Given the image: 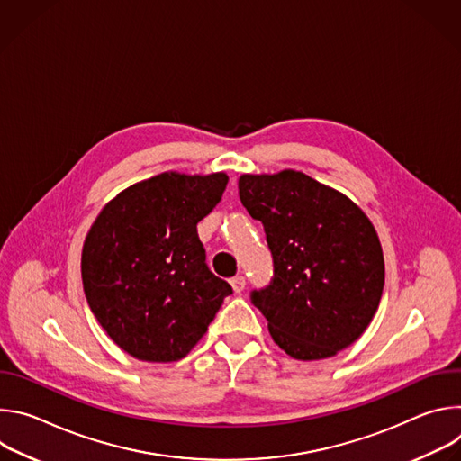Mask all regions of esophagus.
Instances as JSON below:
<instances>
[{"mask_svg": "<svg viewBox=\"0 0 461 461\" xmlns=\"http://www.w3.org/2000/svg\"><path fill=\"white\" fill-rule=\"evenodd\" d=\"M230 283H231V286H233V292H235V294H240V292L244 290V286H246V277H244V276H237V277H233Z\"/></svg>", "mask_w": 461, "mask_h": 461, "instance_id": "1", "label": "esophagus"}]
</instances>
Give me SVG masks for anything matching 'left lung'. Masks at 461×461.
Masks as SVG:
<instances>
[{
    "label": "left lung",
    "mask_w": 461,
    "mask_h": 461,
    "mask_svg": "<svg viewBox=\"0 0 461 461\" xmlns=\"http://www.w3.org/2000/svg\"><path fill=\"white\" fill-rule=\"evenodd\" d=\"M239 196L260 221L274 276L249 299L274 341L301 361L352 345L383 294L384 262L366 215L339 191L299 171L242 175Z\"/></svg>",
    "instance_id": "obj_1"
}]
</instances>
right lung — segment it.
Listing matches in <instances>:
<instances>
[{"instance_id": "add662e5", "label": "right lung", "mask_w": 461, "mask_h": 461, "mask_svg": "<svg viewBox=\"0 0 461 461\" xmlns=\"http://www.w3.org/2000/svg\"><path fill=\"white\" fill-rule=\"evenodd\" d=\"M226 184L224 173H162L122 191L91 226L84 292L107 336L133 357L182 359L233 294L208 268L196 233Z\"/></svg>"}]
</instances>
